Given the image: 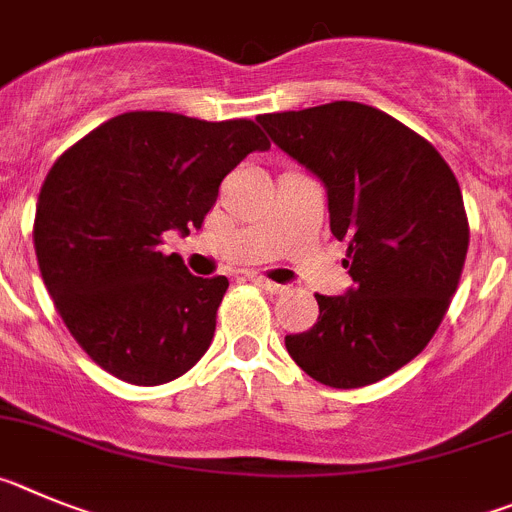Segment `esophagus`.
Returning <instances> with one entry per match:
<instances>
[{
  "instance_id": "obj_1",
  "label": "esophagus",
  "mask_w": 512,
  "mask_h": 512,
  "mask_svg": "<svg viewBox=\"0 0 512 512\" xmlns=\"http://www.w3.org/2000/svg\"><path fill=\"white\" fill-rule=\"evenodd\" d=\"M250 280H252V283H255V285H260V288L270 290V293H283V290H285V285L273 283V280L262 278V275H250Z\"/></svg>"
}]
</instances>
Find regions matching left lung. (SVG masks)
Segmentation results:
<instances>
[{
  "label": "left lung",
  "mask_w": 512,
  "mask_h": 512,
  "mask_svg": "<svg viewBox=\"0 0 512 512\" xmlns=\"http://www.w3.org/2000/svg\"><path fill=\"white\" fill-rule=\"evenodd\" d=\"M326 188L329 227L354 280L316 296L319 321L285 336L296 365L329 388H365L423 352L457 293L469 247L459 183L405 124L359 101L257 117Z\"/></svg>",
  "instance_id": "1"
}]
</instances>
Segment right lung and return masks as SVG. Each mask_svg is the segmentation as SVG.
<instances>
[{
  "instance_id": "add662e5",
  "label": "right lung",
  "mask_w": 512,
  "mask_h": 512,
  "mask_svg": "<svg viewBox=\"0 0 512 512\" xmlns=\"http://www.w3.org/2000/svg\"><path fill=\"white\" fill-rule=\"evenodd\" d=\"M255 150L270 142L250 119L127 112L55 160L35 211V255L96 365L163 385L204 357L229 280L196 278L160 245L165 232L201 229L224 176Z\"/></svg>"
}]
</instances>
